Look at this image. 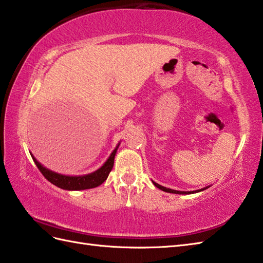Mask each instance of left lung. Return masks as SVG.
<instances>
[{
    "mask_svg": "<svg viewBox=\"0 0 263 263\" xmlns=\"http://www.w3.org/2000/svg\"><path fill=\"white\" fill-rule=\"evenodd\" d=\"M153 183H154L155 186H157L159 190H161V191H165V192H168V193H175V194H192V193H198V192L203 191V190L209 187V186H205V187H203V189L195 190V191H176V190H172V189H168V187H165V186H163V185H159L158 183H156V182H154V181H153Z\"/></svg>",
    "mask_w": 263,
    "mask_h": 263,
    "instance_id": "obj_1",
    "label": "left lung"
}]
</instances>
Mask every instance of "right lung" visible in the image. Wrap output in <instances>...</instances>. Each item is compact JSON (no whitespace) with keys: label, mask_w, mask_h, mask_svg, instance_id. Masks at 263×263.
<instances>
[{"label":"right lung","mask_w":263,"mask_h":263,"mask_svg":"<svg viewBox=\"0 0 263 263\" xmlns=\"http://www.w3.org/2000/svg\"><path fill=\"white\" fill-rule=\"evenodd\" d=\"M119 142L117 143L116 148L111 152L110 156L107 158V160L105 161L104 165L98 168L97 171H95L90 174H86V175H63L60 174V173L53 172L51 170L46 168L45 166H43L39 161L33 157L32 154L31 157L35 161L36 166L38 167V170L41 171L42 174L45 176L47 181L51 182L54 185H57L60 189L63 190H68V191H80V190H87V189H92V187H97L100 184H103L106 178L108 177V174L110 173L111 168H113L114 165V158L117 152V148L120 146Z\"/></svg>","instance_id":"right-lung-1"}]
</instances>
